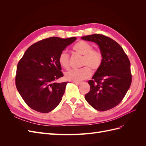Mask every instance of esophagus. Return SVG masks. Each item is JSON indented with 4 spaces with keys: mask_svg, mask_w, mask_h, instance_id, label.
<instances>
[{
    "mask_svg": "<svg viewBox=\"0 0 146 146\" xmlns=\"http://www.w3.org/2000/svg\"><path fill=\"white\" fill-rule=\"evenodd\" d=\"M75 84H76V85H80V84L82 83V82H73Z\"/></svg>",
    "mask_w": 146,
    "mask_h": 146,
    "instance_id": "1",
    "label": "esophagus"
}]
</instances>
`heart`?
Instances as JSON below:
<instances>
[{
    "label": "heart",
    "mask_w": 146,
    "mask_h": 146,
    "mask_svg": "<svg viewBox=\"0 0 146 146\" xmlns=\"http://www.w3.org/2000/svg\"><path fill=\"white\" fill-rule=\"evenodd\" d=\"M92 45L85 41H79L72 47V49L83 56L81 66L83 68L71 69L65 74L67 80L80 82L90 77L91 69L98 70L103 62V54L98 49H92ZM58 63L63 68L68 69L69 67V56L64 51L61 52L58 56Z\"/></svg>",
    "instance_id": "obj_1"
}]
</instances>
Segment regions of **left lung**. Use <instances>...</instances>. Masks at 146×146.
<instances>
[{
	"mask_svg": "<svg viewBox=\"0 0 146 146\" xmlns=\"http://www.w3.org/2000/svg\"><path fill=\"white\" fill-rule=\"evenodd\" d=\"M99 46L103 62L92 80L85 98L92 107L100 111L116 107L124 98L131 83L130 62L122 47L109 37L93 34L82 37Z\"/></svg>",
	"mask_w": 146,
	"mask_h": 146,
	"instance_id": "1",
	"label": "left lung"
}]
</instances>
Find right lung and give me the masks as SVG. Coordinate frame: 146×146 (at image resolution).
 Masks as SVG:
<instances>
[{"label":"right lung","instance_id":"add662e5","mask_svg":"<svg viewBox=\"0 0 146 146\" xmlns=\"http://www.w3.org/2000/svg\"><path fill=\"white\" fill-rule=\"evenodd\" d=\"M76 39L46 38L33 44L24 53L17 64L16 86L32 109L47 113L60 103L68 82H56L63 76L58 56Z\"/></svg>","mask_w":146,"mask_h":146}]
</instances>
